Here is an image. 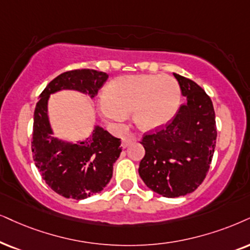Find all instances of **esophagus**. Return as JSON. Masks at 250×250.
Returning a JSON list of instances; mask_svg holds the SVG:
<instances>
[{
    "label": "esophagus",
    "mask_w": 250,
    "mask_h": 250,
    "mask_svg": "<svg viewBox=\"0 0 250 250\" xmlns=\"http://www.w3.org/2000/svg\"><path fill=\"white\" fill-rule=\"evenodd\" d=\"M135 141H136L135 136L132 135V134H128V135L125 136V137L122 140V147L125 148V147L129 146V145H130L131 143H134Z\"/></svg>",
    "instance_id": "obj_1"
}]
</instances>
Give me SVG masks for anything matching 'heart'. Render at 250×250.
Segmentation results:
<instances>
[{
    "label": "heart",
    "mask_w": 250,
    "mask_h": 250,
    "mask_svg": "<svg viewBox=\"0 0 250 250\" xmlns=\"http://www.w3.org/2000/svg\"><path fill=\"white\" fill-rule=\"evenodd\" d=\"M105 97L102 112L107 118L120 121L135 110L138 127L156 130L178 113L181 91L170 76H122L108 85Z\"/></svg>",
    "instance_id": "heart-1"
}]
</instances>
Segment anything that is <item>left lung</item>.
<instances>
[{
    "label": "left lung",
    "instance_id": "8db88e82",
    "mask_svg": "<svg viewBox=\"0 0 250 250\" xmlns=\"http://www.w3.org/2000/svg\"><path fill=\"white\" fill-rule=\"evenodd\" d=\"M174 77L187 102L169 123L144 135L141 144L145 156L138 168L151 190L170 198L200 187L210 168L217 140L210 97L194 81L178 74Z\"/></svg>",
    "mask_w": 250,
    "mask_h": 250
}]
</instances>
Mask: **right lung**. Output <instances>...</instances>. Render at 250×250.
Listing matches in <instances>:
<instances>
[{
  "instance_id": "right-lung-1",
  "label": "right lung",
  "mask_w": 250,
  "mask_h": 250,
  "mask_svg": "<svg viewBox=\"0 0 250 250\" xmlns=\"http://www.w3.org/2000/svg\"><path fill=\"white\" fill-rule=\"evenodd\" d=\"M108 78L106 72L77 69L63 72L47 85L34 109L32 154L37 168L47 185L59 195L84 200L96 195L112 179L113 164L121 153V141L102 127L77 144L53 137L47 103L52 93L76 90L93 98Z\"/></svg>"
}]
</instances>
